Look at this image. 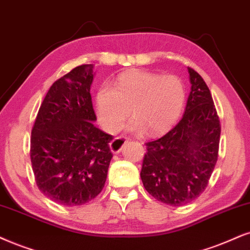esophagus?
Instances as JSON below:
<instances>
[{
  "label": "esophagus",
  "instance_id": "esophagus-1",
  "mask_svg": "<svg viewBox=\"0 0 250 250\" xmlns=\"http://www.w3.org/2000/svg\"><path fill=\"white\" fill-rule=\"evenodd\" d=\"M129 138L127 137H115L114 140L110 142L109 146L110 150H112L113 153H119L121 151L123 145H125V142H128Z\"/></svg>",
  "mask_w": 250,
  "mask_h": 250
}]
</instances>
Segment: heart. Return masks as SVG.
I'll use <instances>...</instances> for the list:
<instances>
[{
  "mask_svg": "<svg viewBox=\"0 0 250 250\" xmlns=\"http://www.w3.org/2000/svg\"><path fill=\"white\" fill-rule=\"evenodd\" d=\"M186 102V91L175 76L145 70L120 75L115 86L105 83L96 94L97 116L105 130L121 129L131 112V131L162 134L178 121Z\"/></svg>",
  "mask_w": 250,
  "mask_h": 250,
  "instance_id": "b5f03b06",
  "label": "heart"
}]
</instances>
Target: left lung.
<instances>
[{"mask_svg": "<svg viewBox=\"0 0 250 250\" xmlns=\"http://www.w3.org/2000/svg\"><path fill=\"white\" fill-rule=\"evenodd\" d=\"M188 72L191 91L185 114L163 137L145 143L141 170L148 194L173 207L190 203L207 189L222 131L209 87L197 71Z\"/></svg>", "mask_w": 250, "mask_h": 250, "instance_id": "1", "label": "left lung"}]
</instances>
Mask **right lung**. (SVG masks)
<instances>
[{"label":"right lung","instance_id":"right-lung-1","mask_svg":"<svg viewBox=\"0 0 250 250\" xmlns=\"http://www.w3.org/2000/svg\"><path fill=\"white\" fill-rule=\"evenodd\" d=\"M92 81V65L83 64L54 82L31 131L38 188L68 207L87 203L102 192L113 157V136L94 127Z\"/></svg>","mask_w":250,"mask_h":250}]
</instances>
